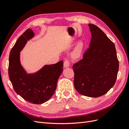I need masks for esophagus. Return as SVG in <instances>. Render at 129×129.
<instances>
[{
    "label": "esophagus",
    "mask_w": 129,
    "mask_h": 129,
    "mask_svg": "<svg viewBox=\"0 0 129 129\" xmlns=\"http://www.w3.org/2000/svg\"><path fill=\"white\" fill-rule=\"evenodd\" d=\"M69 64H70L69 61L68 60H66V61L64 62V63H63V67H64V68H68V67H69Z\"/></svg>",
    "instance_id": "1"
}]
</instances>
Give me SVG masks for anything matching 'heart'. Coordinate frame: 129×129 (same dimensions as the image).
I'll list each match as a JSON object with an SVG mask.
<instances>
[{
  "mask_svg": "<svg viewBox=\"0 0 129 129\" xmlns=\"http://www.w3.org/2000/svg\"><path fill=\"white\" fill-rule=\"evenodd\" d=\"M84 48V44L83 41H79L76 45L71 54V56L73 59H77L79 58Z\"/></svg>",
  "mask_w": 129,
  "mask_h": 129,
  "instance_id": "b5f03b06",
  "label": "heart"
}]
</instances>
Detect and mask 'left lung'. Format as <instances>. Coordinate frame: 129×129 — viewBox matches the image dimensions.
<instances>
[{"label":"left lung","mask_w":129,"mask_h":129,"mask_svg":"<svg viewBox=\"0 0 129 129\" xmlns=\"http://www.w3.org/2000/svg\"><path fill=\"white\" fill-rule=\"evenodd\" d=\"M91 39L81 60L73 66L74 87L80 94L97 97L114 86L117 76L119 62L115 46L97 26L88 25Z\"/></svg>","instance_id":"1"}]
</instances>
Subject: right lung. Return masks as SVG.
<instances>
[{
	"mask_svg": "<svg viewBox=\"0 0 129 129\" xmlns=\"http://www.w3.org/2000/svg\"><path fill=\"white\" fill-rule=\"evenodd\" d=\"M35 36L30 28L18 38L9 56V76L17 94L27 102L42 104L48 101L55 91L57 80L63 71V61L45 65L36 72L27 73L20 62V52Z\"/></svg>",
	"mask_w": 129,
	"mask_h": 129,
	"instance_id": "obj_1",
	"label": "right lung"
}]
</instances>
